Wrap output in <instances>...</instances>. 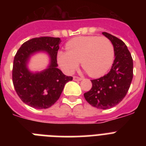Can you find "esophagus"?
Returning a JSON list of instances; mask_svg holds the SVG:
<instances>
[{
  "label": "esophagus",
  "mask_w": 146,
  "mask_h": 146,
  "mask_svg": "<svg viewBox=\"0 0 146 146\" xmlns=\"http://www.w3.org/2000/svg\"><path fill=\"white\" fill-rule=\"evenodd\" d=\"M82 80V78L78 77V76H73V80L74 81H81Z\"/></svg>",
  "instance_id": "obj_1"
}]
</instances>
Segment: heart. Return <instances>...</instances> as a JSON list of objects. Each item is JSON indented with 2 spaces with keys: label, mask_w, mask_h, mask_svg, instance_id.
Here are the masks:
<instances>
[{
  "label": "heart",
  "mask_w": 146,
  "mask_h": 146,
  "mask_svg": "<svg viewBox=\"0 0 146 146\" xmlns=\"http://www.w3.org/2000/svg\"><path fill=\"white\" fill-rule=\"evenodd\" d=\"M66 48L67 51L57 53V60L66 74L74 73L81 61L90 76L100 77L110 70L114 59L113 44L104 36L74 38L66 43Z\"/></svg>",
  "instance_id": "heart-1"
}]
</instances>
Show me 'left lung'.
Wrapping results in <instances>:
<instances>
[{
  "mask_svg": "<svg viewBox=\"0 0 146 146\" xmlns=\"http://www.w3.org/2000/svg\"><path fill=\"white\" fill-rule=\"evenodd\" d=\"M102 34L113 44L115 59L108 74L91 80L92 87L84 97L92 106L106 110L119 104L127 95L133 76V62L122 40L108 33Z\"/></svg>",
  "mask_w": 146,
  "mask_h": 146,
  "instance_id": "1",
  "label": "left lung"
}]
</instances>
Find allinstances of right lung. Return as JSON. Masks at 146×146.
Listing matches in <instances>:
<instances>
[{"instance_id":"1","label":"right lung","mask_w":146,"mask_h":146,"mask_svg":"<svg viewBox=\"0 0 146 146\" xmlns=\"http://www.w3.org/2000/svg\"><path fill=\"white\" fill-rule=\"evenodd\" d=\"M60 38H34L22 44L13 65V83L20 99L35 109L52 106L61 95L66 82L73 80L57 68V55ZM46 52L50 57L49 66L41 72H31L27 64L32 55Z\"/></svg>"}]
</instances>
